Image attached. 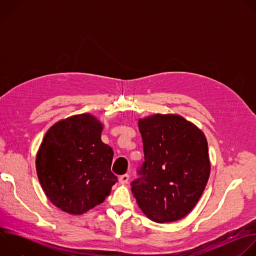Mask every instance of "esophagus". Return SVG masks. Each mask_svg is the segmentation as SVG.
Instances as JSON below:
<instances>
[{
    "instance_id": "esophagus-1",
    "label": "esophagus",
    "mask_w": 256,
    "mask_h": 256,
    "mask_svg": "<svg viewBox=\"0 0 256 256\" xmlns=\"http://www.w3.org/2000/svg\"><path fill=\"white\" fill-rule=\"evenodd\" d=\"M128 179H130V175H128V174H124V175L120 176V178H118V181L120 182L122 184H128Z\"/></svg>"
}]
</instances>
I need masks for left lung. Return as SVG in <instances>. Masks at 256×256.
Returning <instances> with one entry per match:
<instances>
[{
    "label": "left lung",
    "instance_id": "8db88e82",
    "mask_svg": "<svg viewBox=\"0 0 256 256\" xmlns=\"http://www.w3.org/2000/svg\"><path fill=\"white\" fill-rule=\"evenodd\" d=\"M138 122L144 162L132 184L134 196L150 220L178 221L196 206L208 180L206 138L179 114H156Z\"/></svg>",
    "mask_w": 256,
    "mask_h": 256
}]
</instances>
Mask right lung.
<instances>
[{
  "instance_id": "1",
  "label": "right lung",
  "mask_w": 256,
  "mask_h": 256,
  "mask_svg": "<svg viewBox=\"0 0 256 256\" xmlns=\"http://www.w3.org/2000/svg\"><path fill=\"white\" fill-rule=\"evenodd\" d=\"M102 130L96 116L82 114L58 122L44 138L36 172L48 198L66 212L82 214L100 204L118 181Z\"/></svg>"
}]
</instances>
